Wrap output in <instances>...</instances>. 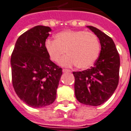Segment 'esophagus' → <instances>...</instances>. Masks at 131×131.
I'll return each mask as SVG.
<instances>
[{
	"mask_svg": "<svg viewBox=\"0 0 131 131\" xmlns=\"http://www.w3.org/2000/svg\"><path fill=\"white\" fill-rule=\"evenodd\" d=\"M62 71L63 72H71V70H70L66 69V68H64V69H63V70H62Z\"/></svg>",
	"mask_w": 131,
	"mask_h": 131,
	"instance_id": "esophagus-1",
	"label": "esophagus"
}]
</instances>
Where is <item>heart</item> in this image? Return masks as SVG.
Here are the masks:
<instances>
[{"label": "heart", "mask_w": 131, "mask_h": 131, "mask_svg": "<svg viewBox=\"0 0 131 131\" xmlns=\"http://www.w3.org/2000/svg\"><path fill=\"white\" fill-rule=\"evenodd\" d=\"M46 49L52 61L57 62L66 52L68 54L60 63L64 66L77 65L85 69L94 64L99 57L100 43L94 33L83 30H66L54 36V41L48 39Z\"/></svg>", "instance_id": "1"}]
</instances>
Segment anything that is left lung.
<instances>
[{
    "label": "left lung",
    "instance_id": "obj_1",
    "mask_svg": "<svg viewBox=\"0 0 131 131\" xmlns=\"http://www.w3.org/2000/svg\"><path fill=\"white\" fill-rule=\"evenodd\" d=\"M87 27L99 38L102 48L94 66L81 72H73L74 92L81 104L99 106L106 102L117 87L120 59L110 36L96 27Z\"/></svg>",
    "mask_w": 131,
    "mask_h": 131
}]
</instances>
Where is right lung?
Wrapping results in <instances>:
<instances>
[{
    "mask_svg": "<svg viewBox=\"0 0 131 131\" xmlns=\"http://www.w3.org/2000/svg\"><path fill=\"white\" fill-rule=\"evenodd\" d=\"M50 27L37 25L21 34L11 57L12 78L16 95L29 106L41 108L52 104L62 74L53 63L45 43Z\"/></svg>",
    "mask_w": 131,
    "mask_h": 131,
    "instance_id": "obj_1",
    "label": "right lung"
}]
</instances>
